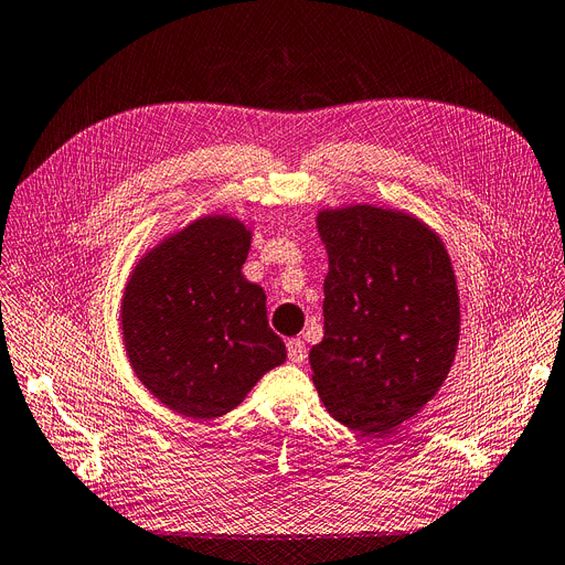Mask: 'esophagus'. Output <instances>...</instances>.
I'll return each instance as SVG.
<instances>
[{"instance_id": "esophagus-1", "label": "esophagus", "mask_w": 565, "mask_h": 565, "mask_svg": "<svg viewBox=\"0 0 565 565\" xmlns=\"http://www.w3.org/2000/svg\"><path fill=\"white\" fill-rule=\"evenodd\" d=\"M287 356L291 364H303L308 359V348L301 338H291V341H287Z\"/></svg>"}]
</instances>
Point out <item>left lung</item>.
Masks as SVG:
<instances>
[{
	"mask_svg": "<svg viewBox=\"0 0 565 565\" xmlns=\"http://www.w3.org/2000/svg\"><path fill=\"white\" fill-rule=\"evenodd\" d=\"M324 338L308 359L333 419L385 436L431 401L455 364L461 303L452 259L417 215L375 204L322 209Z\"/></svg>",
	"mask_w": 565,
	"mask_h": 565,
	"instance_id": "left-lung-1",
	"label": "left lung"
}]
</instances>
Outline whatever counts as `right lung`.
I'll use <instances>...</instances> for the list:
<instances>
[{
	"mask_svg": "<svg viewBox=\"0 0 565 565\" xmlns=\"http://www.w3.org/2000/svg\"><path fill=\"white\" fill-rule=\"evenodd\" d=\"M250 238V220L201 215L129 270L120 299L129 366L180 417L227 415L287 359L268 327L264 289L241 270Z\"/></svg>",
	"mask_w": 565,
	"mask_h": 565,
	"instance_id": "obj_1",
	"label": "right lung"
}]
</instances>
